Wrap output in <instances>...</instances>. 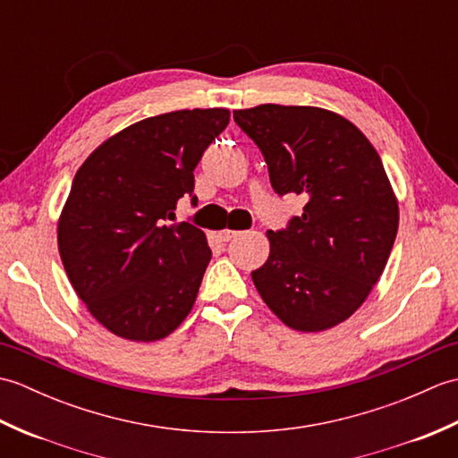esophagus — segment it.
<instances>
[{
    "instance_id": "34e87169",
    "label": "esophagus",
    "mask_w": 458,
    "mask_h": 458,
    "mask_svg": "<svg viewBox=\"0 0 458 458\" xmlns=\"http://www.w3.org/2000/svg\"><path fill=\"white\" fill-rule=\"evenodd\" d=\"M240 234V232H236V230H230V228H224V230H220L218 232V236H220V240L222 242H230L232 238H236Z\"/></svg>"
}]
</instances>
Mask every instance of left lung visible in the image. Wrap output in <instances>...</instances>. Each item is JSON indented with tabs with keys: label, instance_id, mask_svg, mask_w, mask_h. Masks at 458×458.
<instances>
[{
	"label": "left lung",
	"instance_id": "1",
	"mask_svg": "<svg viewBox=\"0 0 458 458\" xmlns=\"http://www.w3.org/2000/svg\"><path fill=\"white\" fill-rule=\"evenodd\" d=\"M234 120L264 153L274 191L309 199L287 230L266 234L258 293L289 328H333L362 307L400 226L382 159L352 122L317 106L261 104Z\"/></svg>",
	"mask_w": 458,
	"mask_h": 458
}]
</instances>
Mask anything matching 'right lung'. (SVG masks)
Wrapping results in <instances>:
<instances>
[{
  "label": "right lung",
  "mask_w": 458,
  "mask_h": 458,
  "mask_svg": "<svg viewBox=\"0 0 458 458\" xmlns=\"http://www.w3.org/2000/svg\"><path fill=\"white\" fill-rule=\"evenodd\" d=\"M228 122L226 108L153 115L106 140L76 171L56 224L58 254L112 335L155 343L191 313L212 251L202 230L167 220Z\"/></svg>",
  "instance_id": "1"
}]
</instances>
